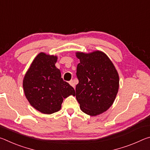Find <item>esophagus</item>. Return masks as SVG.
I'll return each mask as SVG.
<instances>
[{
	"instance_id": "esophagus-1",
	"label": "esophagus",
	"mask_w": 150,
	"mask_h": 150,
	"mask_svg": "<svg viewBox=\"0 0 150 150\" xmlns=\"http://www.w3.org/2000/svg\"><path fill=\"white\" fill-rule=\"evenodd\" d=\"M69 83L71 86H72V87H73V88H75V83L74 80H71V81H70L69 82Z\"/></svg>"
}]
</instances>
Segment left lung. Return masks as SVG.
<instances>
[{
    "label": "left lung",
    "instance_id": "obj_1",
    "mask_svg": "<svg viewBox=\"0 0 150 150\" xmlns=\"http://www.w3.org/2000/svg\"><path fill=\"white\" fill-rule=\"evenodd\" d=\"M76 75L79 83L75 96L83 112L96 116L110 107L118 93L119 77L107 55L100 51L77 52Z\"/></svg>",
    "mask_w": 150,
    "mask_h": 150
}]
</instances>
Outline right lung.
<instances>
[{"instance_id": "1", "label": "right lung", "mask_w": 150, "mask_h": 150, "mask_svg": "<svg viewBox=\"0 0 150 150\" xmlns=\"http://www.w3.org/2000/svg\"><path fill=\"white\" fill-rule=\"evenodd\" d=\"M57 57L40 53L26 72L23 88L28 100L40 112L50 115L59 111L63 98L75 95V90L62 78L55 67Z\"/></svg>"}]
</instances>
